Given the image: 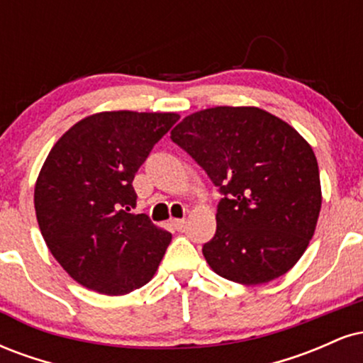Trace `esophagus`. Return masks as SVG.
Here are the masks:
<instances>
[{"label": "esophagus", "instance_id": "34e87169", "mask_svg": "<svg viewBox=\"0 0 363 363\" xmlns=\"http://www.w3.org/2000/svg\"><path fill=\"white\" fill-rule=\"evenodd\" d=\"M184 223H186V218H174L172 220V225L177 228V230H182V228H184Z\"/></svg>", "mask_w": 363, "mask_h": 363}]
</instances>
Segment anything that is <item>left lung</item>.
Wrapping results in <instances>:
<instances>
[{"instance_id": "left-lung-1", "label": "left lung", "mask_w": 363, "mask_h": 363, "mask_svg": "<svg viewBox=\"0 0 363 363\" xmlns=\"http://www.w3.org/2000/svg\"><path fill=\"white\" fill-rule=\"evenodd\" d=\"M170 138L225 194L216 234L203 245L210 268L240 285L290 272L323 203L318 160L297 129L259 107L218 106L186 116Z\"/></svg>"}]
</instances>
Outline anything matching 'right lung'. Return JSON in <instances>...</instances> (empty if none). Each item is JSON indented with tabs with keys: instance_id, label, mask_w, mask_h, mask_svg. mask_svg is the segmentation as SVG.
<instances>
[{
	"instance_id": "right-lung-1",
	"label": "right lung",
	"mask_w": 363,
	"mask_h": 363,
	"mask_svg": "<svg viewBox=\"0 0 363 363\" xmlns=\"http://www.w3.org/2000/svg\"><path fill=\"white\" fill-rule=\"evenodd\" d=\"M176 112H97L73 124L45 158L34 189L40 234L66 273L104 295L152 280L172 234L129 213L133 179Z\"/></svg>"
}]
</instances>
